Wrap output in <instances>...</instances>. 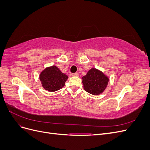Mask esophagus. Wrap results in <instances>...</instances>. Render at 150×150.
<instances>
[{
	"label": "esophagus",
	"instance_id": "34e87169",
	"mask_svg": "<svg viewBox=\"0 0 150 150\" xmlns=\"http://www.w3.org/2000/svg\"><path fill=\"white\" fill-rule=\"evenodd\" d=\"M72 76L78 77V76H79V74L78 73V72H75V73H72Z\"/></svg>",
	"mask_w": 150,
	"mask_h": 150
}]
</instances>
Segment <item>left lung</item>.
<instances>
[{"mask_svg": "<svg viewBox=\"0 0 150 150\" xmlns=\"http://www.w3.org/2000/svg\"><path fill=\"white\" fill-rule=\"evenodd\" d=\"M84 89L93 95L102 93L109 82V78L103 72L96 68L91 69L82 78Z\"/></svg>", "mask_w": 150, "mask_h": 150, "instance_id": "1", "label": "left lung"}]
</instances>
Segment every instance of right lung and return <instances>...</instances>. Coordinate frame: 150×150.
<instances>
[{
  "mask_svg": "<svg viewBox=\"0 0 150 150\" xmlns=\"http://www.w3.org/2000/svg\"><path fill=\"white\" fill-rule=\"evenodd\" d=\"M67 78L56 66L46 67L39 76L42 87L50 92L56 91L64 87Z\"/></svg>",
  "mask_w": 150,
  "mask_h": 150,
  "instance_id": "obj_1",
  "label": "right lung"
}]
</instances>
